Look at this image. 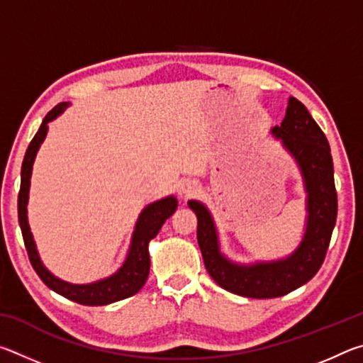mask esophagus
Masks as SVG:
<instances>
[{
    "label": "esophagus",
    "mask_w": 363,
    "mask_h": 363,
    "mask_svg": "<svg viewBox=\"0 0 363 363\" xmlns=\"http://www.w3.org/2000/svg\"><path fill=\"white\" fill-rule=\"evenodd\" d=\"M195 190H196L195 189V184H186V186L182 187V194L186 195V196H190V195L195 192Z\"/></svg>",
    "instance_id": "1"
}]
</instances>
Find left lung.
I'll list each match as a JSON object with an SVG mask.
<instances>
[{
	"label": "left lung",
	"mask_w": 363,
	"mask_h": 363,
	"mask_svg": "<svg viewBox=\"0 0 363 363\" xmlns=\"http://www.w3.org/2000/svg\"><path fill=\"white\" fill-rule=\"evenodd\" d=\"M272 134L296 158L307 190L306 233L290 257L255 266L232 264L219 253L210 213L199 201H189L199 219L196 240L208 274L220 288L245 298H279L307 284L322 267L336 224L337 195L330 144L304 104L290 97L285 118L280 126L272 128Z\"/></svg>",
	"instance_id": "left-lung-1"
}]
</instances>
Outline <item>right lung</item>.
<instances>
[{
    "label": "right lung",
    "instance_id": "1",
    "mask_svg": "<svg viewBox=\"0 0 363 363\" xmlns=\"http://www.w3.org/2000/svg\"><path fill=\"white\" fill-rule=\"evenodd\" d=\"M67 108V104H59L49 112L45 120H43L38 133L30 143L28 149L26 152L22 162V173H21V190L19 199H17V211H19V224L23 237V243H26L28 259L32 262L35 272L40 275V279L45 284L59 294H62L67 299L75 301L78 304L84 306H106L115 301L130 298L136 294L140 288L144 286L147 277H149L150 270V256H149V242L157 235L158 230L162 229L164 220H167L171 214L176 211L177 201L174 196H168L160 201H155L145 208L140 213L139 220L136 224V230L133 233V242L130 253L123 267L112 277L106 280L96 281V284L89 285H72L67 281L59 280L57 277L49 272V270L43 266L36 251L32 232H30L28 220H27V201H28V187H30V176H32V167L33 160L38 150L40 144L45 139L48 133V123L56 118Z\"/></svg>",
    "mask_w": 363,
    "mask_h": 363
}]
</instances>
